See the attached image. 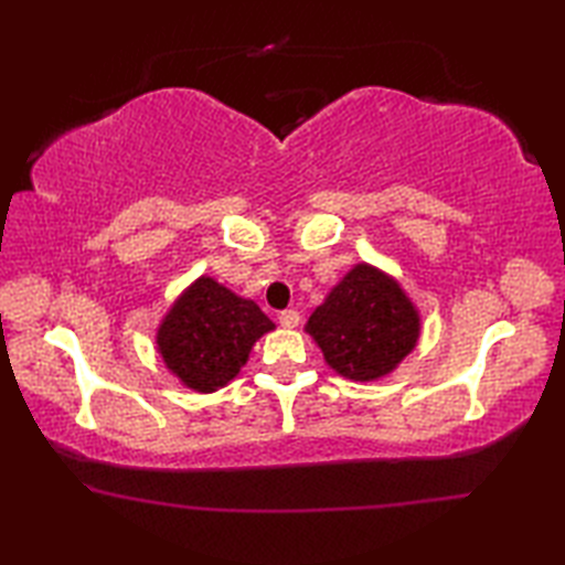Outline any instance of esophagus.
Wrapping results in <instances>:
<instances>
[{
    "label": "esophagus",
    "instance_id": "34e87169",
    "mask_svg": "<svg viewBox=\"0 0 565 565\" xmlns=\"http://www.w3.org/2000/svg\"><path fill=\"white\" fill-rule=\"evenodd\" d=\"M279 322H281V328H296L298 322H301V316H298V310H294V308L281 310Z\"/></svg>",
    "mask_w": 565,
    "mask_h": 565
}]
</instances>
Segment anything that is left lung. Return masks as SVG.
Instances as JSON below:
<instances>
[{
    "mask_svg": "<svg viewBox=\"0 0 565 565\" xmlns=\"http://www.w3.org/2000/svg\"><path fill=\"white\" fill-rule=\"evenodd\" d=\"M306 332L338 374L374 381L413 352L419 316L398 281L369 264H356L316 308Z\"/></svg>",
    "mask_w": 565,
    "mask_h": 565,
    "instance_id": "left-lung-1",
    "label": "left lung"
}]
</instances>
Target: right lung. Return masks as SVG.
Instances as JSON below:
<instances>
[{
    "instance_id": "obj_1",
    "label": "right lung",
    "mask_w": 565,
    "mask_h": 565,
    "mask_svg": "<svg viewBox=\"0 0 565 565\" xmlns=\"http://www.w3.org/2000/svg\"><path fill=\"white\" fill-rule=\"evenodd\" d=\"M274 322L255 301L235 296L211 276H201L172 306L158 330L167 369L199 393L223 388L245 366L252 344Z\"/></svg>"
}]
</instances>
